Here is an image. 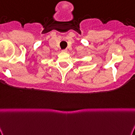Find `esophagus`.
<instances>
[{
    "label": "esophagus",
    "instance_id": "1",
    "mask_svg": "<svg viewBox=\"0 0 135 135\" xmlns=\"http://www.w3.org/2000/svg\"><path fill=\"white\" fill-rule=\"evenodd\" d=\"M62 52H67L68 50H67V49H65V50H62Z\"/></svg>",
    "mask_w": 135,
    "mask_h": 135
}]
</instances>
